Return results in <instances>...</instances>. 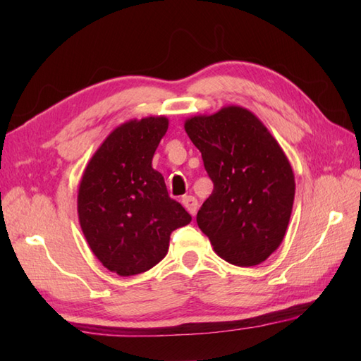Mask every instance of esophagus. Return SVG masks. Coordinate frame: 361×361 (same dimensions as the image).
I'll return each instance as SVG.
<instances>
[{"mask_svg":"<svg viewBox=\"0 0 361 361\" xmlns=\"http://www.w3.org/2000/svg\"><path fill=\"white\" fill-rule=\"evenodd\" d=\"M181 203L188 209L190 216H195L197 208H198V202H197V198L194 195H185L181 198Z\"/></svg>","mask_w":361,"mask_h":361,"instance_id":"obj_1","label":"esophagus"}]
</instances>
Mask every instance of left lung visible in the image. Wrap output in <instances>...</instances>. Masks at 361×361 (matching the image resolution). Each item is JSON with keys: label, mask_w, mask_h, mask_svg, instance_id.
<instances>
[{"label": "left lung", "mask_w": 361, "mask_h": 361, "mask_svg": "<svg viewBox=\"0 0 361 361\" xmlns=\"http://www.w3.org/2000/svg\"><path fill=\"white\" fill-rule=\"evenodd\" d=\"M185 130L214 183L198 209V228L226 262H264L281 245L293 208L295 175L287 157L262 122L240 106L190 118Z\"/></svg>", "instance_id": "8db88e82"}]
</instances>
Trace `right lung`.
<instances>
[{"label":"right lung","mask_w":361,"mask_h":361,"mask_svg":"<svg viewBox=\"0 0 361 361\" xmlns=\"http://www.w3.org/2000/svg\"><path fill=\"white\" fill-rule=\"evenodd\" d=\"M166 118L119 126L97 149L82 176V231L104 267L119 276L150 270L167 255L171 234L192 217L169 197L152 158L167 132Z\"/></svg>","instance_id":"obj_1"}]
</instances>
